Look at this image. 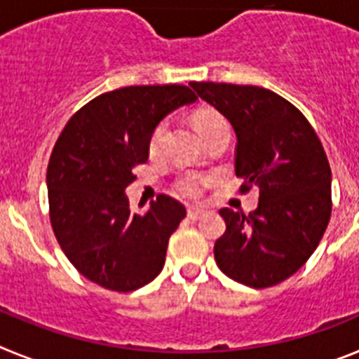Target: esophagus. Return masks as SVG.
<instances>
[{"instance_id": "1", "label": "esophagus", "mask_w": 359, "mask_h": 359, "mask_svg": "<svg viewBox=\"0 0 359 359\" xmlns=\"http://www.w3.org/2000/svg\"><path fill=\"white\" fill-rule=\"evenodd\" d=\"M187 215H189V219H192V221H198L203 215V210H199V208H189V210H187Z\"/></svg>"}]
</instances>
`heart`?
Segmentation results:
<instances>
[{
  "label": "heart",
  "instance_id": "heart-1",
  "mask_svg": "<svg viewBox=\"0 0 359 359\" xmlns=\"http://www.w3.org/2000/svg\"><path fill=\"white\" fill-rule=\"evenodd\" d=\"M192 122H194V128L198 129L199 135L203 136L207 131H210L212 128H215L219 123H223L224 118L219 115L217 111L201 109L192 116ZM165 129H167V123L160 122L156 128H154V131H152L151 138H149V152H151L152 156L158 154V151H160L161 142H163ZM205 183H207L205 182V177L198 176V174H187V176H183L182 180L176 183V192L185 199H196L201 194Z\"/></svg>",
  "mask_w": 359,
  "mask_h": 359
}]
</instances>
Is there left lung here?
Masks as SVG:
<instances>
[{"label": "left lung", "instance_id": "obj_1", "mask_svg": "<svg viewBox=\"0 0 359 359\" xmlns=\"http://www.w3.org/2000/svg\"><path fill=\"white\" fill-rule=\"evenodd\" d=\"M237 136L236 174L255 185L248 215L219 210L226 223L215 241L219 269L250 287H269L307 262L331 217V167L315 129L280 95L257 86L190 82Z\"/></svg>", "mask_w": 359, "mask_h": 359}]
</instances>
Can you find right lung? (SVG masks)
<instances>
[{
    "mask_svg": "<svg viewBox=\"0 0 359 359\" xmlns=\"http://www.w3.org/2000/svg\"><path fill=\"white\" fill-rule=\"evenodd\" d=\"M194 102L187 86H129L93 98L66 123L46 172L50 221L62 252L88 280L126 293L163 269L185 207L160 196L136 214L126 189L136 180V165L147 161L154 128Z\"/></svg>",
    "mask_w": 359,
    "mask_h": 359,
    "instance_id": "1",
    "label": "right lung"
}]
</instances>
